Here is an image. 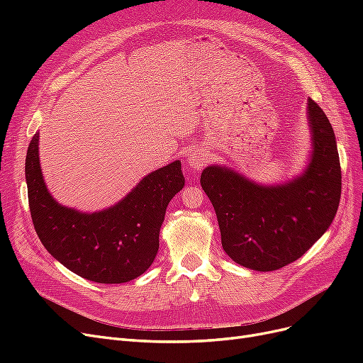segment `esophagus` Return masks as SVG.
Instances as JSON below:
<instances>
[{"label":"esophagus","mask_w":363,"mask_h":363,"mask_svg":"<svg viewBox=\"0 0 363 363\" xmlns=\"http://www.w3.org/2000/svg\"><path fill=\"white\" fill-rule=\"evenodd\" d=\"M208 162V152L204 148H195L191 151V155L186 160V164H188V169L192 172H199L201 171Z\"/></svg>","instance_id":"esophagus-1"}]
</instances>
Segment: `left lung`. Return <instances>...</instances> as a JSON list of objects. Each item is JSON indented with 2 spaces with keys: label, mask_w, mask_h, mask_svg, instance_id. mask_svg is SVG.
I'll return each mask as SVG.
<instances>
[{
  "label": "left lung",
  "mask_w": 363,
  "mask_h": 363,
  "mask_svg": "<svg viewBox=\"0 0 363 363\" xmlns=\"http://www.w3.org/2000/svg\"><path fill=\"white\" fill-rule=\"evenodd\" d=\"M311 151L306 167L280 183H259L227 164H208L201 188L212 201L223 248L233 262L274 271L300 259L332 225L340 200L335 131L323 108L307 100Z\"/></svg>",
  "instance_id": "obj_1"
}]
</instances>
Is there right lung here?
I'll return each mask as SVG.
<instances>
[{
  "label": "right lung",
  "mask_w": 363,
  "mask_h": 363,
  "mask_svg": "<svg viewBox=\"0 0 363 363\" xmlns=\"http://www.w3.org/2000/svg\"><path fill=\"white\" fill-rule=\"evenodd\" d=\"M33 224L43 247L77 276L96 283H125L142 276L159 251L169 201L184 186L180 160L145 175L123 200L96 212L60 204L47 188L39 160V133L26 159Z\"/></svg>",
  "instance_id": "1"
}]
</instances>
